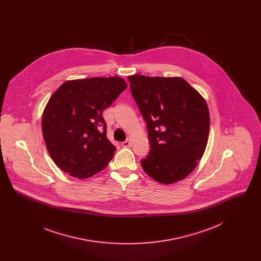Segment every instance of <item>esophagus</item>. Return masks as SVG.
Instances as JSON below:
<instances>
[{
	"label": "esophagus",
	"mask_w": 261,
	"mask_h": 261,
	"mask_svg": "<svg viewBox=\"0 0 261 261\" xmlns=\"http://www.w3.org/2000/svg\"><path fill=\"white\" fill-rule=\"evenodd\" d=\"M121 146H122L123 148H129V147L131 146V141H130L129 139H127L126 141L121 143Z\"/></svg>",
	"instance_id": "34e87169"
}]
</instances>
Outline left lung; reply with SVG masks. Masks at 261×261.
Wrapping results in <instances>:
<instances>
[{
    "instance_id": "1",
    "label": "left lung",
    "mask_w": 261,
    "mask_h": 261,
    "mask_svg": "<svg viewBox=\"0 0 261 261\" xmlns=\"http://www.w3.org/2000/svg\"><path fill=\"white\" fill-rule=\"evenodd\" d=\"M148 128L150 150L141 161L145 172L162 184L186 178L207 144L210 112L204 99L180 77H128Z\"/></svg>"
}]
</instances>
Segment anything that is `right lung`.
<instances>
[{"label":"right lung","mask_w":261,"mask_h":261,"mask_svg":"<svg viewBox=\"0 0 261 261\" xmlns=\"http://www.w3.org/2000/svg\"><path fill=\"white\" fill-rule=\"evenodd\" d=\"M127 88L120 77L66 81L49 99L42 117L54 162L75 178H89L112 161L116 148L107 138L102 112Z\"/></svg>","instance_id":"1"}]
</instances>
